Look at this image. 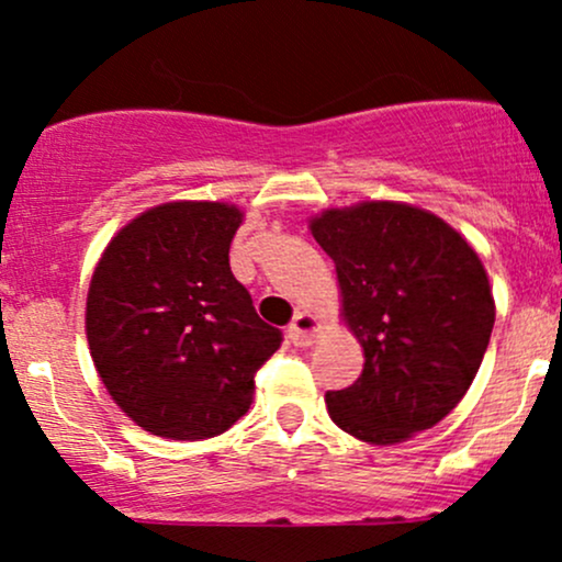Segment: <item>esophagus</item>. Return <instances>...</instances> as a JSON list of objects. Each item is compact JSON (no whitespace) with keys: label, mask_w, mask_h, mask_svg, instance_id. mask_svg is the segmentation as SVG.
<instances>
[{"label":"esophagus","mask_w":562,"mask_h":562,"mask_svg":"<svg viewBox=\"0 0 562 562\" xmlns=\"http://www.w3.org/2000/svg\"><path fill=\"white\" fill-rule=\"evenodd\" d=\"M319 333H322V322H319V317H314V314H308V312H299V314H295V319L290 322V327H288L290 344L301 346V348L317 344Z\"/></svg>","instance_id":"esophagus-1"}]
</instances>
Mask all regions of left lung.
Instances as JSON below:
<instances>
[{
    "label": "left lung",
    "mask_w": 562,
    "mask_h": 562,
    "mask_svg": "<svg viewBox=\"0 0 562 562\" xmlns=\"http://www.w3.org/2000/svg\"><path fill=\"white\" fill-rule=\"evenodd\" d=\"M335 263L340 319L362 375L327 391L333 423L372 447L434 428L479 375L496 317L475 248L441 216L402 200H359L308 218Z\"/></svg>",
    "instance_id": "left-lung-1"
}]
</instances>
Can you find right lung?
<instances>
[{"instance_id": "1", "label": "right lung", "mask_w": 562, "mask_h": 562, "mask_svg": "<svg viewBox=\"0 0 562 562\" xmlns=\"http://www.w3.org/2000/svg\"><path fill=\"white\" fill-rule=\"evenodd\" d=\"M243 209L169 200L124 224L97 261L87 340L97 375L147 434L200 441L254 404V375L282 335L229 269Z\"/></svg>"}]
</instances>
